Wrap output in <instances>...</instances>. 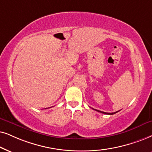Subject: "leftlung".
<instances>
[{
    "mask_svg": "<svg viewBox=\"0 0 152 152\" xmlns=\"http://www.w3.org/2000/svg\"><path fill=\"white\" fill-rule=\"evenodd\" d=\"M96 111H98V112L99 113H104V114H106V115H113V114H115V113H117V112H119V111H116V112H114V113H106V112H103V111H100V110H96V109H94Z\"/></svg>",
    "mask_w": 152,
    "mask_h": 152,
    "instance_id": "left-lung-1",
    "label": "left lung"
}]
</instances>
